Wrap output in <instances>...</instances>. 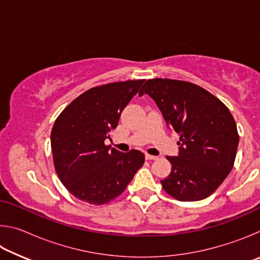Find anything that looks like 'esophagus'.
<instances>
[{"mask_svg": "<svg viewBox=\"0 0 260 260\" xmlns=\"http://www.w3.org/2000/svg\"><path fill=\"white\" fill-rule=\"evenodd\" d=\"M146 159H148V160H155V159H157V157L156 156H152V155H149V153H147Z\"/></svg>", "mask_w": 260, "mask_h": 260, "instance_id": "esophagus-1", "label": "esophagus"}]
</instances>
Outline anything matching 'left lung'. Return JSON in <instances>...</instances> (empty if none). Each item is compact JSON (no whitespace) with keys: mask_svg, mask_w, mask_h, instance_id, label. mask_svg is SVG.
<instances>
[{"mask_svg":"<svg viewBox=\"0 0 260 260\" xmlns=\"http://www.w3.org/2000/svg\"><path fill=\"white\" fill-rule=\"evenodd\" d=\"M155 101L169 128L180 135L178 156L160 183L181 202L201 201L215 191L233 169L239 134L228 108L204 88L172 79H150L139 95Z\"/></svg>","mask_w":260,"mask_h":260,"instance_id":"1","label":"left lung"}]
</instances>
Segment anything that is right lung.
I'll list each match as a JSON object with an SVG mask.
<instances>
[{
    "mask_svg": "<svg viewBox=\"0 0 260 260\" xmlns=\"http://www.w3.org/2000/svg\"><path fill=\"white\" fill-rule=\"evenodd\" d=\"M143 82L128 80L90 88L56 119L50 135L55 170L78 200L94 205L109 203L143 165L141 151L124 153L104 144Z\"/></svg>",
    "mask_w": 260,
    "mask_h": 260,
    "instance_id": "obj_1",
    "label": "right lung"
}]
</instances>
